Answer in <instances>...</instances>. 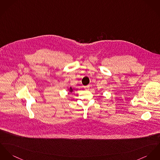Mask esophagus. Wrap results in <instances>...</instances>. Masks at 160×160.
<instances>
[{"instance_id": "esophagus-1", "label": "esophagus", "mask_w": 160, "mask_h": 160, "mask_svg": "<svg viewBox=\"0 0 160 160\" xmlns=\"http://www.w3.org/2000/svg\"><path fill=\"white\" fill-rule=\"evenodd\" d=\"M89 87H90L89 85H87V86H84V88H85V90H88L89 89Z\"/></svg>"}]
</instances>
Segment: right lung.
I'll use <instances>...</instances> for the list:
<instances>
[{
	"label": "right lung",
	"mask_w": 160,
	"mask_h": 160,
	"mask_svg": "<svg viewBox=\"0 0 160 160\" xmlns=\"http://www.w3.org/2000/svg\"><path fill=\"white\" fill-rule=\"evenodd\" d=\"M73 91V89L71 87L70 88H69V92H72Z\"/></svg>",
	"instance_id": "right-lung-1"
}]
</instances>
